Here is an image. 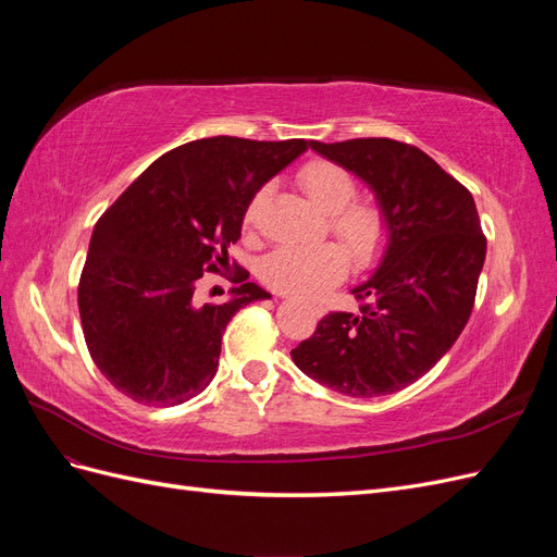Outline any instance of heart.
I'll use <instances>...</instances> for the list:
<instances>
[{
  "label": "heart",
  "instance_id": "obj_1",
  "mask_svg": "<svg viewBox=\"0 0 557 557\" xmlns=\"http://www.w3.org/2000/svg\"><path fill=\"white\" fill-rule=\"evenodd\" d=\"M297 181L315 205L330 213V230L356 262H369L385 239V218L372 201H356V178L342 164L311 160L301 166ZM267 190L250 199L246 223L250 225L262 207ZM348 258L342 246H278L260 262V278L278 293L315 297L346 274Z\"/></svg>",
  "mask_w": 557,
  "mask_h": 557
}]
</instances>
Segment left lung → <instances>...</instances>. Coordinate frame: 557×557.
<instances>
[{
	"label": "left lung",
	"instance_id": "obj_1",
	"mask_svg": "<svg viewBox=\"0 0 557 557\" xmlns=\"http://www.w3.org/2000/svg\"><path fill=\"white\" fill-rule=\"evenodd\" d=\"M374 190L387 227L376 272L293 348L307 376L350 397L411 385L440 362L474 309L485 237L474 197L423 150L395 139L311 141Z\"/></svg>",
	"mask_w": 557,
	"mask_h": 557
}]
</instances>
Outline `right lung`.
<instances>
[{
    "label": "right lung",
    "mask_w": 557,
    "mask_h": 557,
    "mask_svg": "<svg viewBox=\"0 0 557 557\" xmlns=\"http://www.w3.org/2000/svg\"><path fill=\"white\" fill-rule=\"evenodd\" d=\"M309 146L239 137L183 144L99 218L78 311L90 358L115 391L146 407H174L211 383L232 315L272 295L246 283L244 267L223 305H199L195 285L230 262L250 199Z\"/></svg>",
    "instance_id": "right-lung-1"
}]
</instances>
